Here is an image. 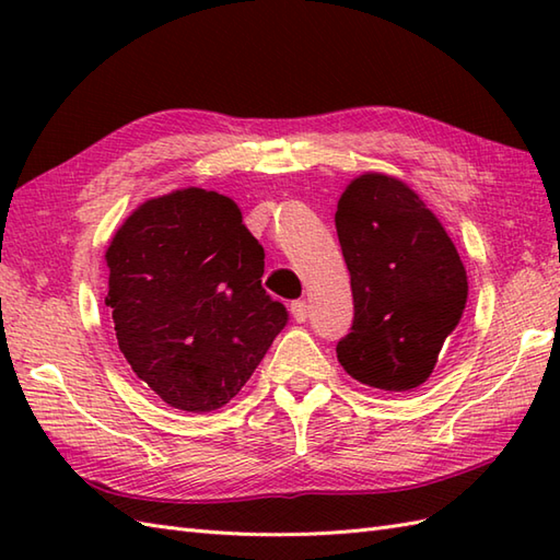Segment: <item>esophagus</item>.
Here are the masks:
<instances>
[{"mask_svg":"<svg viewBox=\"0 0 560 560\" xmlns=\"http://www.w3.org/2000/svg\"><path fill=\"white\" fill-rule=\"evenodd\" d=\"M307 313H311V311H307V303L305 301H293L291 303V315H293L295 323H305Z\"/></svg>","mask_w":560,"mask_h":560,"instance_id":"obj_1","label":"esophagus"}]
</instances>
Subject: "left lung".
<instances>
[{"label":"left lung","mask_w":560,"mask_h":560,"mask_svg":"<svg viewBox=\"0 0 560 560\" xmlns=\"http://www.w3.org/2000/svg\"><path fill=\"white\" fill-rule=\"evenodd\" d=\"M353 323L337 359L363 385L425 383L467 303V271L419 195L389 175L355 177L335 213Z\"/></svg>","instance_id":"8db88e82"}]
</instances>
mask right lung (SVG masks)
<instances>
[{
	"mask_svg": "<svg viewBox=\"0 0 560 560\" xmlns=\"http://www.w3.org/2000/svg\"><path fill=\"white\" fill-rule=\"evenodd\" d=\"M105 259L120 351L175 409L229 404L289 323L287 305L261 289L265 247L219 192L189 187L147 201Z\"/></svg>",
	"mask_w": 560,
	"mask_h": 560,
	"instance_id": "obj_1",
	"label": "right lung"
}]
</instances>
